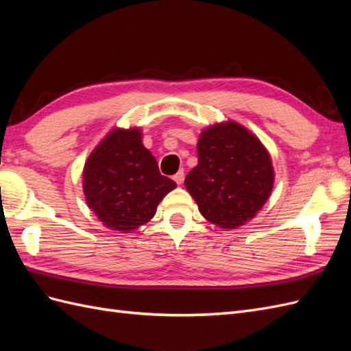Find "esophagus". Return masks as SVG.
I'll list each match as a JSON object with an SVG mask.
<instances>
[{
	"instance_id": "esophagus-1",
	"label": "esophagus",
	"mask_w": 351,
	"mask_h": 351,
	"mask_svg": "<svg viewBox=\"0 0 351 351\" xmlns=\"http://www.w3.org/2000/svg\"><path fill=\"white\" fill-rule=\"evenodd\" d=\"M173 180L177 183V184H182L183 180H184V173L183 171H178L177 174L173 176Z\"/></svg>"
}]
</instances>
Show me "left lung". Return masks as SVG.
Segmentation results:
<instances>
[{
  "label": "left lung",
  "mask_w": 351,
  "mask_h": 351,
  "mask_svg": "<svg viewBox=\"0 0 351 351\" xmlns=\"http://www.w3.org/2000/svg\"><path fill=\"white\" fill-rule=\"evenodd\" d=\"M197 158L184 184L212 224L240 227L268 200L274 186L271 156L243 125L228 121L208 127L199 137Z\"/></svg>",
  "instance_id": "8db88e82"
}]
</instances>
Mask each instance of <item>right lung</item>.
Returning a JSON list of instances; mask_svg holds the SVG:
<instances>
[{"label": "right lung", "mask_w": 351, "mask_h": 351, "mask_svg": "<svg viewBox=\"0 0 351 351\" xmlns=\"http://www.w3.org/2000/svg\"><path fill=\"white\" fill-rule=\"evenodd\" d=\"M177 184L159 173L139 129H115L95 147L83 169L88 206L104 226L129 232L146 224Z\"/></svg>", "instance_id": "obj_1"}]
</instances>
